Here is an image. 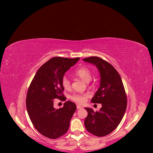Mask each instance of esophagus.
Returning <instances> with one entry per match:
<instances>
[{
	"mask_svg": "<svg viewBox=\"0 0 153 153\" xmlns=\"http://www.w3.org/2000/svg\"><path fill=\"white\" fill-rule=\"evenodd\" d=\"M83 107H82V106H81V105H77V109H81V108H82Z\"/></svg>",
	"mask_w": 153,
	"mask_h": 153,
	"instance_id": "34e87169",
	"label": "esophagus"
}]
</instances>
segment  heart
<instances>
[{
  "label": "heart",
  "mask_w": 153,
  "mask_h": 153,
  "mask_svg": "<svg viewBox=\"0 0 153 153\" xmlns=\"http://www.w3.org/2000/svg\"><path fill=\"white\" fill-rule=\"evenodd\" d=\"M75 74L82 79L84 81L89 82L92 77V74L91 71L86 67H82L76 71ZM62 85L65 89H68L71 87V81L66 76H63L61 80ZM88 97V94L84 93H75L71 95V99L77 103L82 104L84 103Z\"/></svg>",
  "instance_id": "obj_1"
}]
</instances>
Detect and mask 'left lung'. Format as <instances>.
<instances>
[{"instance_id": "obj_1", "label": "left lung", "mask_w": 153, "mask_h": 153, "mask_svg": "<svg viewBox=\"0 0 153 153\" xmlns=\"http://www.w3.org/2000/svg\"><path fill=\"white\" fill-rule=\"evenodd\" d=\"M83 60L95 64L100 72V87L91 102L102 105L99 111L85 108L88 115L84 125L89 133L102 137L114 131L121 122L127 106L126 94L121 77L111 64L97 56Z\"/></svg>"}]
</instances>
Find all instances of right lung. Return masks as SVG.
Masks as SVG:
<instances>
[{
  "instance_id": "1",
  "label": "right lung",
  "mask_w": 153,
  "mask_h": 153,
  "mask_svg": "<svg viewBox=\"0 0 153 153\" xmlns=\"http://www.w3.org/2000/svg\"><path fill=\"white\" fill-rule=\"evenodd\" d=\"M79 59L51 58L38 69L28 87L26 106L30 119L36 130L48 138L57 139L69 129L76 104L66 101L63 107L56 109L53 103L55 99L66 100L61 80Z\"/></svg>"
}]
</instances>
